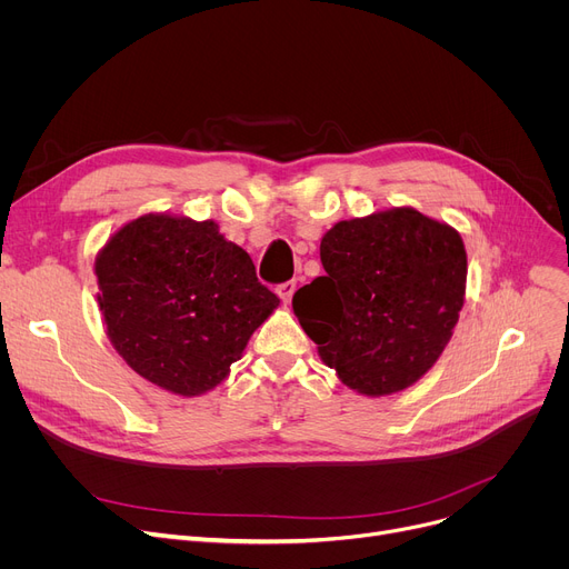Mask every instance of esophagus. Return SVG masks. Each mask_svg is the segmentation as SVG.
Here are the masks:
<instances>
[{
  "label": "esophagus",
  "mask_w": 569,
  "mask_h": 569,
  "mask_svg": "<svg viewBox=\"0 0 569 569\" xmlns=\"http://www.w3.org/2000/svg\"><path fill=\"white\" fill-rule=\"evenodd\" d=\"M295 288H297V283H295V281H286V283H281V286L277 288V292H279V297L283 300V305H288V302L292 300V292H295Z\"/></svg>",
  "instance_id": "34e87169"
}]
</instances>
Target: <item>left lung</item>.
<instances>
[{
  "label": "left lung",
  "instance_id": "1",
  "mask_svg": "<svg viewBox=\"0 0 569 569\" xmlns=\"http://www.w3.org/2000/svg\"><path fill=\"white\" fill-rule=\"evenodd\" d=\"M325 277L292 297L320 360L385 397L420 380L452 337L466 295L461 234L412 207L339 221L320 242Z\"/></svg>",
  "mask_w": 569,
  "mask_h": 569
}]
</instances>
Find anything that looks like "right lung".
I'll use <instances>...</instances> for the list:
<instances>
[{"mask_svg": "<svg viewBox=\"0 0 569 569\" xmlns=\"http://www.w3.org/2000/svg\"><path fill=\"white\" fill-rule=\"evenodd\" d=\"M94 272L114 350L182 397L217 387L279 307L249 253L214 221L144 214L110 237Z\"/></svg>", "mask_w": 569, "mask_h": 569, "instance_id": "obj_1", "label": "right lung"}]
</instances>
